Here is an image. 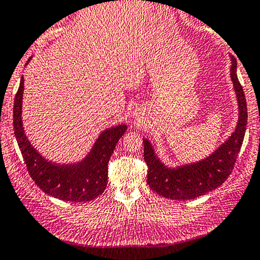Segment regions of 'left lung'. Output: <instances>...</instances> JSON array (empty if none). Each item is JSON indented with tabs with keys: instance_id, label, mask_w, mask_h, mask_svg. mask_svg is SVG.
<instances>
[{
	"instance_id": "1",
	"label": "left lung",
	"mask_w": 260,
	"mask_h": 260,
	"mask_svg": "<svg viewBox=\"0 0 260 260\" xmlns=\"http://www.w3.org/2000/svg\"><path fill=\"white\" fill-rule=\"evenodd\" d=\"M231 78L238 100L239 116L237 127L224 144L198 162L167 167L153 151L152 145L144 139V160L147 164V183L150 188L170 200L186 201L203 196L219 187L232 174L244 139L247 127V102L237 77V60L232 57Z\"/></svg>"
}]
</instances>
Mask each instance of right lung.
Returning a JSON list of instances; mask_svg holds the SVG:
<instances>
[{"mask_svg":"<svg viewBox=\"0 0 260 260\" xmlns=\"http://www.w3.org/2000/svg\"><path fill=\"white\" fill-rule=\"evenodd\" d=\"M23 89L22 77L13 104V129L24 164L36 185L49 196L68 202H86L102 194L108 183V162L119 139L126 131V125H118L103 131L93 149L80 162L54 164L46 160L30 145L24 134L22 124Z\"/></svg>","mask_w":260,"mask_h":260,"instance_id":"add662e5","label":"right lung"}]
</instances>
